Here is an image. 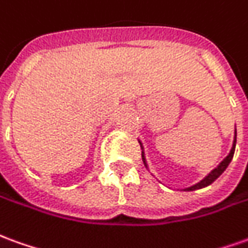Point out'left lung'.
Returning <instances> with one entry per match:
<instances>
[{"instance_id": "obj_1", "label": "left lung", "mask_w": 248, "mask_h": 248, "mask_svg": "<svg viewBox=\"0 0 248 248\" xmlns=\"http://www.w3.org/2000/svg\"><path fill=\"white\" fill-rule=\"evenodd\" d=\"M140 143H141V142H140ZM235 146H236V130H235V138H233L232 148H231V152H230V154L227 155L224 160L221 161L219 165L215 168L212 172L208 173V176H205V177L202 178L200 183H197V184L192 185V186H189V188H185L184 190H188V192H189V190H196V189H200V188H204V186H208L209 184H212L215 180H216V178L220 176L221 173L226 170L227 166L230 165V162H231V160H232V157H233V153H235ZM141 149H143V148H142V143H141ZM142 160H143V164H145V166H148V165H146V160H145L143 152H142Z\"/></svg>"}]
</instances>
